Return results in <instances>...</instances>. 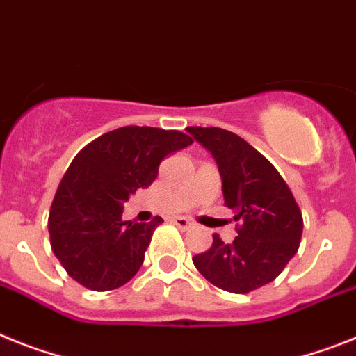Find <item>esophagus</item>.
<instances>
[{"mask_svg": "<svg viewBox=\"0 0 356 356\" xmlns=\"http://www.w3.org/2000/svg\"><path fill=\"white\" fill-rule=\"evenodd\" d=\"M172 222L175 224L177 228H181V229H190V228H193V222H190V220H188L186 217H173Z\"/></svg>", "mask_w": 356, "mask_h": 356, "instance_id": "obj_1", "label": "esophagus"}]
</instances>
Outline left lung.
I'll list each match as a JSON object with an SVG mask.
<instances>
[{
    "mask_svg": "<svg viewBox=\"0 0 356 356\" xmlns=\"http://www.w3.org/2000/svg\"><path fill=\"white\" fill-rule=\"evenodd\" d=\"M197 143L213 155L222 179L224 206L235 211V241L217 234L208 252L193 257L206 280L229 293H250L275 280L297 253L302 213L273 164L237 134L217 127H190Z\"/></svg>",
    "mask_w": 356,
    "mask_h": 356,
    "instance_id": "obj_1",
    "label": "left lung"
}]
</instances>
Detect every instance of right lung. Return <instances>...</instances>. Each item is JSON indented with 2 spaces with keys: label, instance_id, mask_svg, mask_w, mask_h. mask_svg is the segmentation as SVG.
<instances>
[{
  "label": "right lung",
  "instance_id": "obj_1",
  "mask_svg": "<svg viewBox=\"0 0 356 356\" xmlns=\"http://www.w3.org/2000/svg\"><path fill=\"white\" fill-rule=\"evenodd\" d=\"M192 143L179 130L122 127L74 157L49 215L50 246L72 279L94 291H110L139 271L163 219L122 220V202L154 183L166 155Z\"/></svg>",
  "mask_w": 356,
  "mask_h": 356
}]
</instances>
